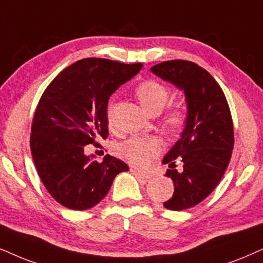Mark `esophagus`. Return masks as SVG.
<instances>
[{
  "label": "esophagus",
  "mask_w": 263,
  "mask_h": 263,
  "mask_svg": "<svg viewBox=\"0 0 263 263\" xmlns=\"http://www.w3.org/2000/svg\"><path fill=\"white\" fill-rule=\"evenodd\" d=\"M131 172L134 174L135 176H137L139 178H144V179H148L149 178V175L145 174V172H142L139 170H136V168H131Z\"/></svg>",
  "instance_id": "esophagus-1"
}]
</instances>
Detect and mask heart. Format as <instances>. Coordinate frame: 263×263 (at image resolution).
<instances>
[{"label":"heart","instance_id":"1","mask_svg":"<svg viewBox=\"0 0 263 263\" xmlns=\"http://www.w3.org/2000/svg\"><path fill=\"white\" fill-rule=\"evenodd\" d=\"M136 97L139 104L148 114L158 111L165 107L170 97L167 87L155 80H145L136 88ZM107 120L109 126L112 125V107L109 105L107 110ZM166 124L172 132H178L185 124V112L176 108L167 114ZM119 155L129 164L138 167H147L153 159L161 152V142L158 138L132 137L119 145Z\"/></svg>","mask_w":263,"mask_h":263}]
</instances>
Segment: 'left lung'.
<instances>
[{"instance_id": "left-lung-1", "label": "left lung", "mask_w": 263, "mask_h": 263, "mask_svg": "<svg viewBox=\"0 0 263 263\" xmlns=\"http://www.w3.org/2000/svg\"><path fill=\"white\" fill-rule=\"evenodd\" d=\"M156 76L184 92L187 119L181 138L166 154V176L174 181L168 210L181 211L201 202L220 183L234 147V131L227 99L220 85L193 62L167 61L151 68ZM184 162L178 173L175 159Z\"/></svg>"}]
</instances>
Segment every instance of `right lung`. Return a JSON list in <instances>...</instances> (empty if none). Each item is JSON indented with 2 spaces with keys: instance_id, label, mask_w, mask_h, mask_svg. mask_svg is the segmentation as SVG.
<instances>
[{
  "instance_id": "1",
  "label": "right lung",
  "mask_w": 263,
  "mask_h": 263,
  "mask_svg": "<svg viewBox=\"0 0 263 263\" xmlns=\"http://www.w3.org/2000/svg\"><path fill=\"white\" fill-rule=\"evenodd\" d=\"M142 66L81 59L59 72L40 98L30 148L43 185L65 208H93L108 194L115 176L128 170L110 155L98 162L95 155L85 154V145L108 137L109 98Z\"/></svg>"
}]
</instances>
